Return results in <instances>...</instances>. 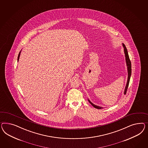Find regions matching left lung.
Masks as SVG:
<instances>
[{
	"label": "left lung",
	"mask_w": 148,
	"mask_h": 148,
	"mask_svg": "<svg viewBox=\"0 0 148 148\" xmlns=\"http://www.w3.org/2000/svg\"><path fill=\"white\" fill-rule=\"evenodd\" d=\"M122 45L123 47H124V54H125V62H126V64H127V74H128L127 75V84H126V86H125L124 92V93L125 94L126 92H127V89L128 86H129L130 79V77H131V64L130 60V58H129V55H128V52H127V48H126L125 45L123 43H122ZM88 101H89V103L92 106H93L94 108L98 109H103V107L99 106H97L93 104L91 101L89 100V99H88Z\"/></svg>",
	"instance_id": "obj_1"
}]
</instances>
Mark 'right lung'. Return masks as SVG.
Segmentation results:
<instances>
[{"instance_id": "obj_1", "label": "right lung", "mask_w": 148, "mask_h": 148, "mask_svg": "<svg viewBox=\"0 0 148 148\" xmlns=\"http://www.w3.org/2000/svg\"><path fill=\"white\" fill-rule=\"evenodd\" d=\"M21 51L19 52V55H18V59H17V62H18L19 61V57H20V55H21Z\"/></svg>"}]
</instances>
